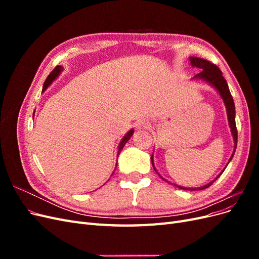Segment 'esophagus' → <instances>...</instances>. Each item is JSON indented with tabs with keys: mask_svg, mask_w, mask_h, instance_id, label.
<instances>
[{
	"mask_svg": "<svg viewBox=\"0 0 259 259\" xmlns=\"http://www.w3.org/2000/svg\"><path fill=\"white\" fill-rule=\"evenodd\" d=\"M149 126H150V123H149L148 120H145V119L138 120V121L135 123V127H136L137 130H146V128H148Z\"/></svg>",
	"mask_w": 259,
	"mask_h": 259,
	"instance_id": "1",
	"label": "esophagus"
}]
</instances>
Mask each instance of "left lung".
<instances>
[{
	"label": "left lung",
	"mask_w": 259,
	"mask_h": 259,
	"mask_svg": "<svg viewBox=\"0 0 259 259\" xmlns=\"http://www.w3.org/2000/svg\"><path fill=\"white\" fill-rule=\"evenodd\" d=\"M189 61L190 64L193 68H198L201 69L202 71L200 73H198L197 75H194L191 80H200V81H204L205 83H207L209 86H211L218 94L221 98L223 99L225 107H226V111H227V117H228V124H229V127H230V132H231V135L233 138V152L230 156V159L227 163V165H228L229 162L232 160L234 152H236V149H237V144H238V131H237V126H236V107H234V101L233 98L231 96V93L229 91V86L227 84L226 80L224 79L223 76V72L219 70V68L215 65L211 64V62L204 60L202 58H198V57H189ZM151 162H152V166L154 168V170L156 173L159 174V171L156 170L155 166H154V163H153V153L151 155ZM226 165V167H227ZM226 167L219 173L211 182H209L208 184L202 186V187H198V188H187V187H183V186H179L174 184L177 188H180V189H184V190H203L205 189V188H208L211 184H213L217 178H219L223 174V171L226 169ZM159 176L163 179L165 180V182L168 183V180H166L165 178H163L160 174Z\"/></svg>",
	"instance_id": "8db88e82"
}]
</instances>
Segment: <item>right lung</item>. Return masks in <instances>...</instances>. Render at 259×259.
<instances>
[{"mask_svg":"<svg viewBox=\"0 0 259 259\" xmlns=\"http://www.w3.org/2000/svg\"><path fill=\"white\" fill-rule=\"evenodd\" d=\"M64 71V67L62 66H57L56 68H55L53 71L49 74V76H48V79L45 80V82H44V84H43V90H42V93H44L46 90H48V88L50 85H52V83L55 81V80H57V77L61 74V72ZM33 116H34V112H33ZM133 134H134V128H131L126 134H125L124 136H123V138H122V140L120 142V144H119V147H117V155L120 154V152L122 151V149H123V147L125 146V144H126L128 140H130V138L133 136ZM116 165H117V162H116ZM116 165H115V167H116ZM113 174V173H112Z\"/></svg>","mask_w":259,"mask_h":259,"instance_id":"obj_1","label":"right lung"}]
</instances>
